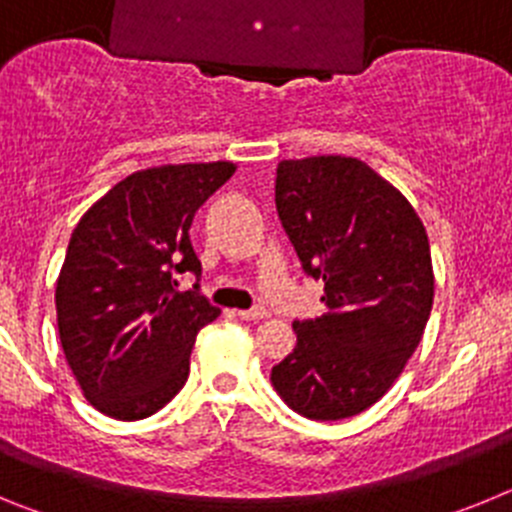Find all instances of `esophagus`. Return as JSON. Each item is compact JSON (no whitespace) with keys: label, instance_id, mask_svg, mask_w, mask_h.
<instances>
[{"label":"esophagus","instance_id":"esophagus-1","mask_svg":"<svg viewBox=\"0 0 512 512\" xmlns=\"http://www.w3.org/2000/svg\"><path fill=\"white\" fill-rule=\"evenodd\" d=\"M269 312L264 307H251V310H238V318L241 320H264Z\"/></svg>","mask_w":512,"mask_h":512}]
</instances>
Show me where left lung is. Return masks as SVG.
<instances>
[{"instance_id": "left-lung-1", "label": "left lung", "mask_w": 512, "mask_h": 512, "mask_svg": "<svg viewBox=\"0 0 512 512\" xmlns=\"http://www.w3.org/2000/svg\"><path fill=\"white\" fill-rule=\"evenodd\" d=\"M277 212L328 312L295 320L297 346L271 369L295 413H364L400 377L433 307L431 246L420 217L359 158L312 156L277 169Z\"/></svg>"}]
</instances>
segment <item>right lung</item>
Segmentation results:
<instances>
[{
    "label": "right lung",
    "mask_w": 512,
    "mask_h": 512,
    "mask_svg": "<svg viewBox=\"0 0 512 512\" xmlns=\"http://www.w3.org/2000/svg\"><path fill=\"white\" fill-rule=\"evenodd\" d=\"M233 171L215 161L130 174L71 233L56 284L58 336L99 413L148 418L187 382L194 338L220 315L200 292L189 225ZM182 273L198 277L187 293L175 289Z\"/></svg>",
    "instance_id": "1"
}]
</instances>
